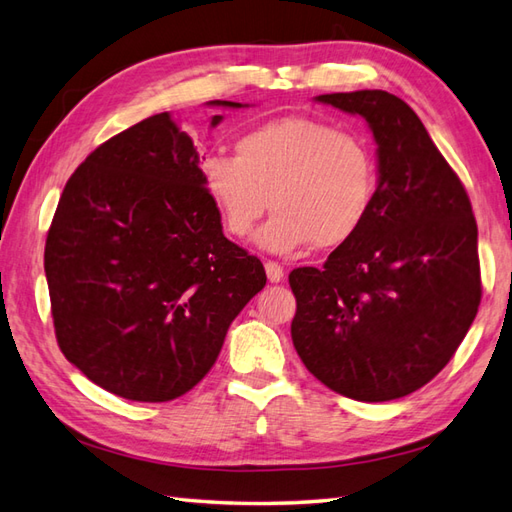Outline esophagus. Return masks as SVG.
I'll return each mask as SVG.
<instances>
[{
    "label": "esophagus",
    "instance_id": "34e87169",
    "mask_svg": "<svg viewBox=\"0 0 512 512\" xmlns=\"http://www.w3.org/2000/svg\"><path fill=\"white\" fill-rule=\"evenodd\" d=\"M265 271H267L269 282H280L282 278H285V271H282V267L276 263V260H267Z\"/></svg>",
    "mask_w": 512,
    "mask_h": 512
}]
</instances>
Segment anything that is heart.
Listing matches in <instances>:
<instances>
[{
    "mask_svg": "<svg viewBox=\"0 0 512 512\" xmlns=\"http://www.w3.org/2000/svg\"><path fill=\"white\" fill-rule=\"evenodd\" d=\"M201 179L234 238L252 234L260 247L291 254L311 245L337 249L368 223L379 168L366 140L311 118H278L243 133L236 155L210 153Z\"/></svg>",
    "mask_w": 512,
    "mask_h": 512,
    "instance_id": "1",
    "label": "heart"
}]
</instances>
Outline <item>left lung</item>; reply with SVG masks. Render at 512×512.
I'll return each mask as SVG.
<instances>
[{
    "label": "left lung",
    "instance_id": "left-lung-1",
    "mask_svg": "<svg viewBox=\"0 0 512 512\" xmlns=\"http://www.w3.org/2000/svg\"><path fill=\"white\" fill-rule=\"evenodd\" d=\"M315 100L366 118L379 188L363 230L322 269L298 267L291 339L326 388L381 403L447 366L482 298L478 223L460 177L414 109L381 89Z\"/></svg>",
    "mask_w": 512,
    "mask_h": 512
}]
</instances>
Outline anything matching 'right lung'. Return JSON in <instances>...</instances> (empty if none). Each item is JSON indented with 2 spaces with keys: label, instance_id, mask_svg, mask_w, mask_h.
<instances>
[{
  "label": "right lung",
  "instance_id": "obj_1",
  "mask_svg": "<svg viewBox=\"0 0 512 512\" xmlns=\"http://www.w3.org/2000/svg\"><path fill=\"white\" fill-rule=\"evenodd\" d=\"M45 278L65 359L142 403L195 388L267 282L263 263L223 236L199 153L168 111L113 135L67 179L45 241Z\"/></svg>",
  "mask_w": 512,
  "mask_h": 512
}]
</instances>
